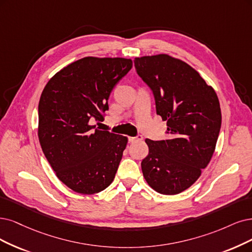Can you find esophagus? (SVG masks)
<instances>
[{
  "instance_id": "1",
  "label": "esophagus",
  "mask_w": 252,
  "mask_h": 252,
  "mask_svg": "<svg viewBox=\"0 0 252 252\" xmlns=\"http://www.w3.org/2000/svg\"><path fill=\"white\" fill-rule=\"evenodd\" d=\"M143 140V137L141 135H138L136 137H128V141L131 143L134 142H138V141H142Z\"/></svg>"
}]
</instances>
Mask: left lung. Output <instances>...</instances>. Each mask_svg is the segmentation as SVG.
<instances>
[{
  "mask_svg": "<svg viewBox=\"0 0 252 252\" xmlns=\"http://www.w3.org/2000/svg\"><path fill=\"white\" fill-rule=\"evenodd\" d=\"M137 73L154 93L157 114L167 121L169 139H146L141 168L158 193L179 194L198 180L215 152L221 110L215 90L189 64L167 54L134 60Z\"/></svg>",
  "mask_w": 252,
  "mask_h": 252,
  "instance_id": "left-lung-1",
  "label": "left lung"
}]
</instances>
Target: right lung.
Segmentation results:
<instances>
[{
	"mask_svg": "<svg viewBox=\"0 0 252 252\" xmlns=\"http://www.w3.org/2000/svg\"><path fill=\"white\" fill-rule=\"evenodd\" d=\"M132 66L126 58H82L53 76L41 93L42 152L57 178L74 192L98 193L115 178L127 138L89 121L104 120L111 91Z\"/></svg>",
	"mask_w": 252,
	"mask_h": 252,
	"instance_id": "obj_1",
	"label": "right lung"
}]
</instances>
